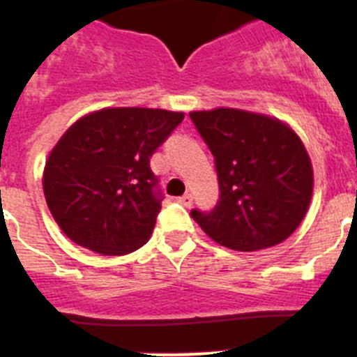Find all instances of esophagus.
I'll list each match as a JSON object with an SVG mask.
<instances>
[{"mask_svg":"<svg viewBox=\"0 0 357 357\" xmlns=\"http://www.w3.org/2000/svg\"><path fill=\"white\" fill-rule=\"evenodd\" d=\"M178 202H181L182 206H185V207H191V204H193V195H191V193H185L184 197H181V198H178Z\"/></svg>","mask_w":357,"mask_h":357,"instance_id":"obj_1","label":"esophagus"}]
</instances>
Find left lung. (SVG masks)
<instances>
[{
  "instance_id": "1",
  "label": "left lung",
  "mask_w": 357,
  "mask_h": 357,
  "mask_svg": "<svg viewBox=\"0 0 357 357\" xmlns=\"http://www.w3.org/2000/svg\"><path fill=\"white\" fill-rule=\"evenodd\" d=\"M214 155L220 200L191 216L211 239L239 252L275 247L295 232L313 197L301 137L277 118L241 109L189 112Z\"/></svg>"
}]
</instances>
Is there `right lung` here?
Returning <instances> with one entry per match:
<instances>
[{"mask_svg":"<svg viewBox=\"0 0 357 357\" xmlns=\"http://www.w3.org/2000/svg\"><path fill=\"white\" fill-rule=\"evenodd\" d=\"M184 112L112 107L84 116L46 160L43 189L55 222L77 245L123 255L150 239L160 211L150 157Z\"/></svg>","mask_w":357,"mask_h":357,"instance_id":"1","label":"right lung"}]
</instances>
